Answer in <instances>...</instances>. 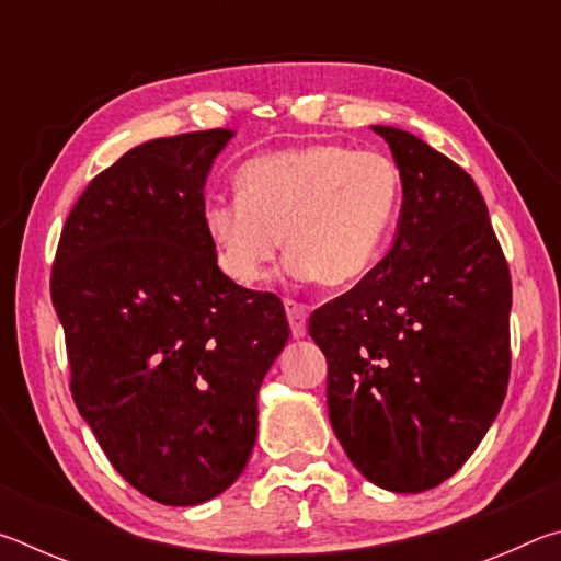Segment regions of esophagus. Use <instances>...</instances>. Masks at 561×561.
<instances>
[{
	"mask_svg": "<svg viewBox=\"0 0 561 561\" xmlns=\"http://www.w3.org/2000/svg\"><path fill=\"white\" fill-rule=\"evenodd\" d=\"M287 319H289L294 339L307 336V307H304V304L287 299Z\"/></svg>",
	"mask_w": 561,
	"mask_h": 561,
	"instance_id": "1",
	"label": "esophagus"
}]
</instances>
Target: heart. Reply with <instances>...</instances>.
Instances as JSON below:
<instances>
[{
  "instance_id": "obj_1",
  "label": "heart",
  "mask_w": 561,
  "mask_h": 561,
  "mask_svg": "<svg viewBox=\"0 0 561 561\" xmlns=\"http://www.w3.org/2000/svg\"><path fill=\"white\" fill-rule=\"evenodd\" d=\"M237 197L207 201L203 227L220 270L257 287L282 252L289 272L344 287L374 267L401 203V175L378 150L309 144L264 153L237 170Z\"/></svg>"
}]
</instances>
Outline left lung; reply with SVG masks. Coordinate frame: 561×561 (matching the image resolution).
<instances>
[{
    "instance_id": "obj_1",
    "label": "left lung",
    "mask_w": 561,
    "mask_h": 561,
    "mask_svg": "<svg viewBox=\"0 0 561 561\" xmlns=\"http://www.w3.org/2000/svg\"><path fill=\"white\" fill-rule=\"evenodd\" d=\"M403 183L393 247L309 317L339 443L391 492L438 488L495 421L510 381L512 279L474 180L413 133L374 126Z\"/></svg>"
}]
</instances>
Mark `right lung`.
Here are the masks:
<instances>
[{
  "instance_id": "obj_1",
  "label": "right lung",
  "mask_w": 561,
  "mask_h": 561,
  "mask_svg": "<svg viewBox=\"0 0 561 561\" xmlns=\"http://www.w3.org/2000/svg\"><path fill=\"white\" fill-rule=\"evenodd\" d=\"M230 128L148 140L91 180L51 267L73 403L113 468L160 505L240 478L257 391L289 339L272 291L234 284L203 227Z\"/></svg>"
}]
</instances>
